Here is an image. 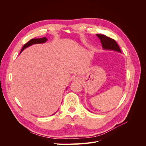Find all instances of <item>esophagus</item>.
<instances>
[{
	"mask_svg": "<svg viewBox=\"0 0 146 146\" xmlns=\"http://www.w3.org/2000/svg\"><path fill=\"white\" fill-rule=\"evenodd\" d=\"M74 80L76 81V82H77V81H78V79L77 78H75L74 79Z\"/></svg>",
	"mask_w": 146,
	"mask_h": 146,
	"instance_id": "esophagus-1",
	"label": "esophagus"
}]
</instances>
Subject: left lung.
<instances>
[{
    "mask_svg": "<svg viewBox=\"0 0 146 146\" xmlns=\"http://www.w3.org/2000/svg\"><path fill=\"white\" fill-rule=\"evenodd\" d=\"M96 36L100 39L104 49L114 50L121 53L120 48H119L117 42L113 39L101 34H97Z\"/></svg>",
    "mask_w": 146,
    "mask_h": 146,
    "instance_id": "left-lung-1",
    "label": "left lung"
}]
</instances>
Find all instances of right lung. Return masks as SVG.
<instances>
[{
    "instance_id": "1",
    "label": "right lung",
    "mask_w": 146,
    "mask_h": 146,
    "mask_svg": "<svg viewBox=\"0 0 146 146\" xmlns=\"http://www.w3.org/2000/svg\"><path fill=\"white\" fill-rule=\"evenodd\" d=\"M47 41V39L46 37H44V38H36V39H30V40L28 42L25 44L24 45V46L23 47V48H22V49L21 50V53L23 52L25 48H27V47H28L30 46H32L33 44H41V43H44V42H46ZM21 53H20V54H21ZM54 114H53V115H54Z\"/></svg>"
}]
</instances>
